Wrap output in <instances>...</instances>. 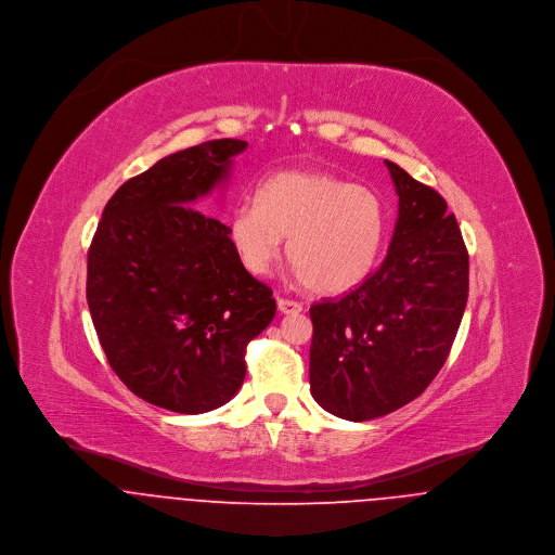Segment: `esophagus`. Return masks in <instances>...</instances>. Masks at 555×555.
<instances>
[{
  "instance_id": "1",
  "label": "esophagus",
  "mask_w": 555,
  "mask_h": 555,
  "mask_svg": "<svg viewBox=\"0 0 555 555\" xmlns=\"http://www.w3.org/2000/svg\"><path fill=\"white\" fill-rule=\"evenodd\" d=\"M278 310L282 312V314H299V312H304V306L299 304V301H293V299H278Z\"/></svg>"
}]
</instances>
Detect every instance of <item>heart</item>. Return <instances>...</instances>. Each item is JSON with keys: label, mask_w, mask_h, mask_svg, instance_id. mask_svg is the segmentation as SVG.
<instances>
[{"label": "heart", "mask_w": 555, "mask_h": 555, "mask_svg": "<svg viewBox=\"0 0 555 555\" xmlns=\"http://www.w3.org/2000/svg\"><path fill=\"white\" fill-rule=\"evenodd\" d=\"M385 231L378 192L326 170L275 172L229 218V237L251 275L269 273L288 237V260L318 295L359 286L378 260Z\"/></svg>", "instance_id": "heart-1"}]
</instances>
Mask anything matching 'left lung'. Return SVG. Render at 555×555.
<instances>
[{"mask_svg":"<svg viewBox=\"0 0 555 555\" xmlns=\"http://www.w3.org/2000/svg\"><path fill=\"white\" fill-rule=\"evenodd\" d=\"M399 196L389 251L361 286L310 308V389L348 421L385 416L442 370L468 301V249L447 201L385 159Z\"/></svg>","mask_w":555,"mask_h":555,"instance_id":"1","label":"left lung"}]
</instances>
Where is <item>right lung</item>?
Here are the masks:
<instances>
[{"mask_svg":"<svg viewBox=\"0 0 555 555\" xmlns=\"http://www.w3.org/2000/svg\"><path fill=\"white\" fill-rule=\"evenodd\" d=\"M245 141L170 154L106 203L87 251L100 346L134 396L179 414L231 401L245 348L275 317L267 284L238 260L229 227L194 207L229 181Z\"/></svg>","mask_w":555,"mask_h":555,"instance_id":"add662e5","label":"right lung"}]
</instances>
